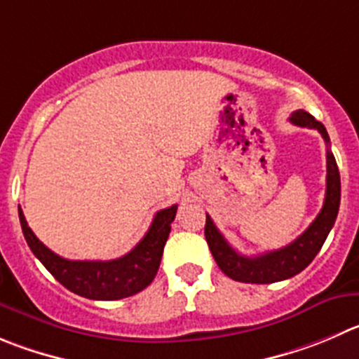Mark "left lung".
I'll return each instance as SVG.
<instances>
[{"mask_svg": "<svg viewBox=\"0 0 359 359\" xmlns=\"http://www.w3.org/2000/svg\"><path fill=\"white\" fill-rule=\"evenodd\" d=\"M289 121L292 125L313 128L323 135L326 141V197H324L323 210L316 217V220L309 225L305 233L299 234L292 243L278 250L266 252V254L247 257L234 250L227 243L222 233L213 224L210 215H206V225H204V236H206L210 250L217 261L218 268L236 282L245 284H273L280 280H287L298 275L306 268L319 254L320 247L326 241L331 227L335 224L340 206V172L337 167V160L330 149V135L320 121H317L312 114L306 111L292 112Z\"/></svg>", "mask_w": 359, "mask_h": 359, "instance_id": "obj_1", "label": "left lung"}]
</instances>
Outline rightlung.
Segmentation results:
<instances>
[{
  "label": "right lung",
  "instance_id": "right-lung-1",
  "mask_svg": "<svg viewBox=\"0 0 359 359\" xmlns=\"http://www.w3.org/2000/svg\"><path fill=\"white\" fill-rule=\"evenodd\" d=\"M176 210V204L160 210L134 250L112 261H70L60 257L35 236L20 206L19 220L28 247L61 285L88 299L114 302L137 294L151 284L162 261Z\"/></svg>",
  "mask_w": 359,
  "mask_h": 359
}]
</instances>
